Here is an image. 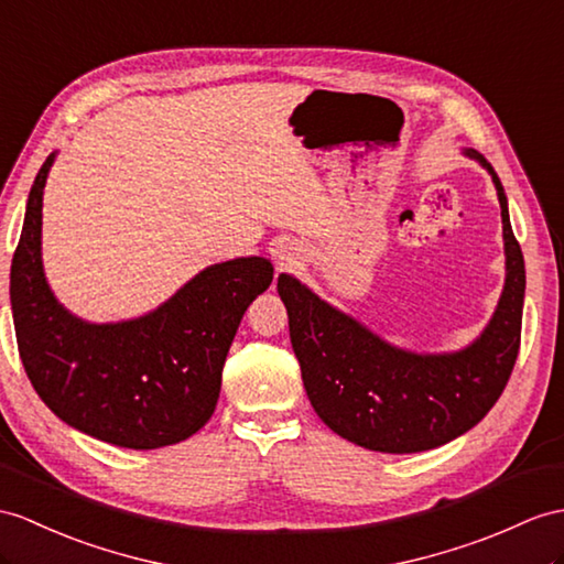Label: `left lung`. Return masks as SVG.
<instances>
[{
	"label": "left lung",
	"mask_w": 564,
	"mask_h": 564,
	"mask_svg": "<svg viewBox=\"0 0 564 564\" xmlns=\"http://www.w3.org/2000/svg\"><path fill=\"white\" fill-rule=\"evenodd\" d=\"M466 155L484 164L498 188L507 256L498 311L471 347L433 356L394 349L290 274L278 280L308 400L325 425L354 445L390 455L441 447L474 429L512 376L521 341L524 256L496 170L476 150Z\"/></svg>",
	"instance_id": "left-lung-1"
}]
</instances>
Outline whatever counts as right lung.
Listing matches in <instances>:
<instances>
[{"instance_id": "right-lung-1", "label": "right lung", "mask_w": 564, "mask_h": 564, "mask_svg": "<svg viewBox=\"0 0 564 564\" xmlns=\"http://www.w3.org/2000/svg\"><path fill=\"white\" fill-rule=\"evenodd\" d=\"M40 167L11 260L19 354L35 392L64 423L129 449L182 443L213 416L223 366L243 311L272 282L265 258L205 268L143 318L93 325L52 296L40 258Z\"/></svg>"}]
</instances>
